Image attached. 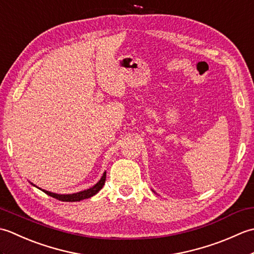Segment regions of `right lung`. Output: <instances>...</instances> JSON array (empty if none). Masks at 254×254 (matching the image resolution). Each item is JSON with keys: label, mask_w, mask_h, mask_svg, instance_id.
Segmentation results:
<instances>
[{"label": "right lung", "mask_w": 254, "mask_h": 254, "mask_svg": "<svg viewBox=\"0 0 254 254\" xmlns=\"http://www.w3.org/2000/svg\"><path fill=\"white\" fill-rule=\"evenodd\" d=\"M105 181H106V171L104 172V175H102V177L100 178V180L97 182L94 187L87 189V190L79 191V192L72 193V194H58V193H53V192H50V191L41 190L40 188H38L37 186H35L34 183H31V182L30 183H31L32 186H35L36 188L40 189L41 191H44L46 194H48V195H50L52 197L59 199V201H63V202H78V201H82V199L89 198L91 196H94L95 194L98 193L102 189V187H104Z\"/></svg>", "instance_id": "add662e5"}]
</instances>
